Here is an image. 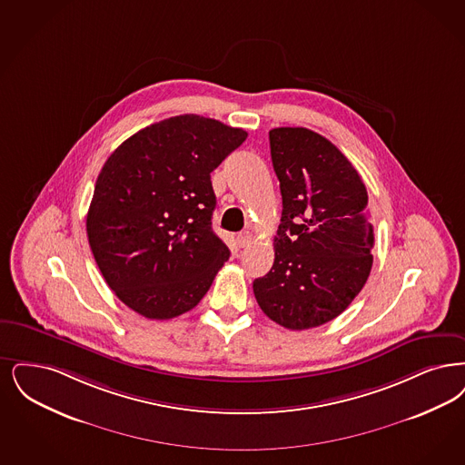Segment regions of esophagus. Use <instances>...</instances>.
Wrapping results in <instances>:
<instances>
[{"label": "esophagus", "mask_w": 465, "mask_h": 465, "mask_svg": "<svg viewBox=\"0 0 465 465\" xmlns=\"http://www.w3.org/2000/svg\"><path fill=\"white\" fill-rule=\"evenodd\" d=\"M252 241V235L249 233V232H241L239 235H237V243H239V247H247L249 243Z\"/></svg>", "instance_id": "esophagus-1"}]
</instances>
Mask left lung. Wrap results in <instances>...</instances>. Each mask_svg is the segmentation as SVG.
<instances>
[{
	"instance_id": "8db88e82",
	"label": "left lung",
	"mask_w": 465,
	"mask_h": 465,
	"mask_svg": "<svg viewBox=\"0 0 465 465\" xmlns=\"http://www.w3.org/2000/svg\"><path fill=\"white\" fill-rule=\"evenodd\" d=\"M282 193L272 270L254 280L262 313L291 331L341 315L371 270L369 195L332 142L306 128L270 131Z\"/></svg>"
}]
</instances>
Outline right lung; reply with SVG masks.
Masks as SVG:
<instances>
[{"label": "right lung", "instance_id": "right-lung-1", "mask_svg": "<svg viewBox=\"0 0 465 465\" xmlns=\"http://www.w3.org/2000/svg\"><path fill=\"white\" fill-rule=\"evenodd\" d=\"M245 138L241 128L183 114L134 133L102 167L88 241L107 285L138 315L190 312L230 258L211 226V173Z\"/></svg>", "mask_w": 465, "mask_h": 465}]
</instances>
